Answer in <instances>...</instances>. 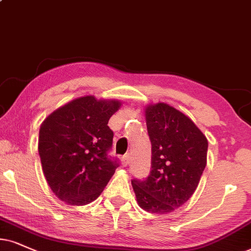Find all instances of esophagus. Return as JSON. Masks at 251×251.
I'll list each match as a JSON object with an SVG mask.
<instances>
[{"label":"esophagus","mask_w":251,"mask_h":251,"mask_svg":"<svg viewBox=\"0 0 251 251\" xmlns=\"http://www.w3.org/2000/svg\"><path fill=\"white\" fill-rule=\"evenodd\" d=\"M128 163H129V154L124 155V156L122 157V164L124 167H126Z\"/></svg>","instance_id":"1"}]
</instances>
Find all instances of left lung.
<instances>
[{
	"label": "left lung",
	"instance_id": "8db88e82",
	"mask_svg": "<svg viewBox=\"0 0 251 251\" xmlns=\"http://www.w3.org/2000/svg\"><path fill=\"white\" fill-rule=\"evenodd\" d=\"M145 115L151 170L147 178L132 179V186L145 211L170 213L196 191L206 167L208 142L189 117L166 103L148 105Z\"/></svg>",
	"mask_w": 251,
	"mask_h": 251
}]
</instances>
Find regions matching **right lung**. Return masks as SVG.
Instances as JSON below:
<instances>
[{"mask_svg": "<svg viewBox=\"0 0 251 251\" xmlns=\"http://www.w3.org/2000/svg\"><path fill=\"white\" fill-rule=\"evenodd\" d=\"M119 100L76 98L41 124L38 151L50 190L68 205H87L102 193L119 163L109 151L111 116Z\"/></svg>", "mask_w": 251, "mask_h": 251, "instance_id": "right-lung-1", "label": "right lung"}]
</instances>
